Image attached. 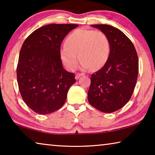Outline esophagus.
Returning <instances> with one entry per match:
<instances>
[{
  "label": "esophagus",
  "mask_w": 155,
  "mask_h": 155,
  "mask_svg": "<svg viewBox=\"0 0 155 155\" xmlns=\"http://www.w3.org/2000/svg\"><path fill=\"white\" fill-rule=\"evenodd\" d=\"M83 75H84L83 74H81V73L80 74V73H78V74H76V76H75V78H76V79H77V80H78V78H79L81 77H82V76H83Z\"/></svg>",
  "instance_id": "esophagus-1"
}]
</instances>
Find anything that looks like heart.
Here are the masks:
<instances>
[{
	"label": "heart",
	"instance_id": "b5f03b06",
	"mask_svg": "<svg viewBox=\"0 0 155 155\" xmlns=\"http://www.w3.org/2000/svg\"><path fill=\"white\" fill-rule=\"evenodd\" d=\"M60 49V57L68 70L74 71L78 58L82 70H96L106 64L110 53L107 36L102 31L78 28L68 37ZM79 57H78V55Z\"/></svg>",
	"mask_w": 155,
	"mask_h": 155
}]
</instances>
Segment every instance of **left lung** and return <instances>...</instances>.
Wrapping results in <instances>:
<instances>
[{
    "label": "left lung",
    "mask_w": 155,
    "mask_h": 155,
    "mask_svg": "<svg viewBox=\"0 0 155 155\" xmlns=\"http://www.w3.org/2000/svg\"><path fill=\"white\" fill-rule=\"evenodd\" d=\"M91 26L107 36L110 53L104 66L91 75L88 101L94 108L109 114L124 107L132 96L137 80L138 57L132 41L118 28Z\"/></svg>",
    "instance_id": "left-lung-1"
}]
</instances>
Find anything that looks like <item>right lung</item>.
Listing matches in <instances>:
<instances>
[{"instance_id":"obj_1","label":"right lung","mask_w":155,"mask_h":155,"mask_svg":"<svg viewBox=\"0 0 155 155\" xmlns=\"http://www.w3.org/2000/svg\"><path fill=\"white\" fill-rule=\"evenodd\" d=\"M78 25L51 24L38 28L26 39L17 66L20 93L26 104L45 115L64 105L75 76L63 68L60 47Z\"/></svg>"}]
</instances>
